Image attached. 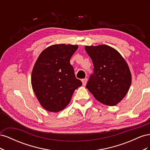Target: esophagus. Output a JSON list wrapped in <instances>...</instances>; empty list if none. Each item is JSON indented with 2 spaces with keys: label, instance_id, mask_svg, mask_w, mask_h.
Wrapping results in <instances>:
<instances>
[{
  "label": "esophagus",
  "instance_id": "34e87169",
  "mask_svg": "<svg viewBox=\"0 0 150 150\" xmlns=\"http://www.w3.org/2000/svg\"><path fill=\"white\" fill-rule=\"evenodd\" d=\"M87 81H88V79H87V78H85V79H82L83 85V86H85V85L86 84V83H87Z\"/></svg>",
  "mask_w": 150,
  "mask_h": 150
}]
</instances>
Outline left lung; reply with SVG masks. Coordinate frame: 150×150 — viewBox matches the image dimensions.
I'll list each match as a JSON object with an SVG mask.
<instances>
[{
    "label": "left lung",
    "instance_id": "left-lung-1",
    "mask_svg": "<svg viewBox=\"0 0 150 150\" xmlns=\"http://www.w3.org/2000/svg\"><path fill=\"white\" fill-rule=\"evenodd\" d=\"M84 48L94 65V74L90 76L86 88L99 102L116 105L128 93L132 80L126 61L118 51L107 45Z\"/></svg>",
    "mask_w": 150,
    "mask_h": 150
}]
</instances>
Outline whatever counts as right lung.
<instances>
[{
    "mask_svg": "<svg viewBox=\"0 0 150 150\" xmlns=\"http://www.w3.org/2000/svg\"><path fill=\"white\" fill-rule=\"evenodd\" d=\"M78 48V45H52L42 51L35 62L32 87L40 105L49 112L64 110L74 91L82 85L70 64V59Z\"/></svg>",
    "mask_w": 150,
    "mask_h": 150,
    "instance_id": "1",
    "label": "right lung"
}]
</instances>
